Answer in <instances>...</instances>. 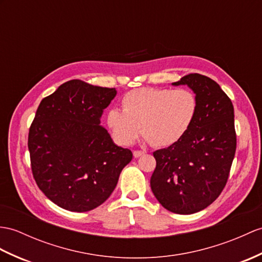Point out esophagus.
<instances>
[{
    "label": "esophagus",
    "mask_w": 262,
    "mask_h": 262,
    "mask_svg": "<svg viewBox=\"0 0 262 262\" xmlns=\"http://www.w3.org/2000/svg\"><path fill=\"white\" fill-rule=\"evenodd\" d=\"M133 154H134V157H135V159H137V157L144 155L145 151L144 150H134Z\"/></svg>",
    "instance_id": "34e87169"
}]
</instances>
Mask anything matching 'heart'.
Here are the masks:
<instances>
[{
    "label": "heart",
    "instance_id": "obj_1",
    "mask_svg": "<svg viewBox=\"0 0 262 262\" xmlns=\"http://www.w3.org/2000/svg\"><path fill=\"white\" fill-rule=\"evenodd\" d=\"M121 108L107 114V125L119 144H133L141 130L155 147H167L181 141L191 128L199 100L187 88H139L123 97Z\"/></svg>",
    "mask_w": 262,
    "mask_h": 262
}]
</instances>
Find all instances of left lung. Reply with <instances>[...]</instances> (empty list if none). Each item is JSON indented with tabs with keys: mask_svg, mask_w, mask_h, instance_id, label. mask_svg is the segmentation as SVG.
Returning a JSON list of instances; mask_svg holds the SVG:
<instances>
[{
	"mask_svg": "<svg viewBox=\"0 0 262 262\" xmlns=\"http://www.w3.org/2000/svg\"><path fill=\"white\" fill-rule=\"evenodd\" d=\"M173 84H187L195 93L199 111L181 141L153 153L150 188L166 210L192 214L213 203L227 184L236 149L234 111L209 77L190 74Z\"/></svg>",
	"mask_w": 262,
	"mask_h": 262,
	"instance_id": "left-lung-1",
	"label": "left lung"
}]
</instances>
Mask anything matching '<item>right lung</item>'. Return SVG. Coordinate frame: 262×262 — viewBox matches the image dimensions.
<instances>
[{
	"label": "right lung",
	"mask_w": 262,
	"mask_h": 262,
	"mask_svg": "<svg viewBox=\"0 0 262 262\" xmlns=\"http://www.w3.org/2000/svg\"><path fill=\"white\" fill-rule=\"evenodd\" d=\"M116 89L79 79L42 99L29 129L28 147L36 185L62 209L86 212L111 196L133 159L100 126Z\"/></svg>",
	"instance_id": "add662e5"
}]
</instances>
